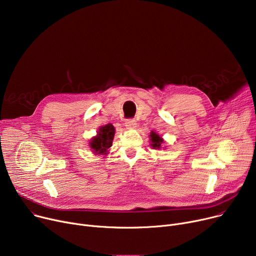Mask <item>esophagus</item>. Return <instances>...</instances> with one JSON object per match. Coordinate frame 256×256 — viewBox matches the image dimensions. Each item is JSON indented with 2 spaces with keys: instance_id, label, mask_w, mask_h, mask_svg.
Instances as JSON below:
<instances>
[{
  "instance_id": "34e87169",
  "label": "esophagus",
  "mask_w": 256,
  "mask_h": 256,
  "mask_svg": "<svg viewBox=\"0 0 256 256\" xmlns=\"http://www.w3.org/2000/svg\"><path fill=\"white\" fill-rule=\"evenodd\" d=\"M126 128H128V130L136 128V126H137V121H136L135 119H128V120L126 121Z\"/></svg>"
}]
</instances>
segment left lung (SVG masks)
<instances>
[{
  "mask_svg": "<svg viewBox=\"0 0 256 256\" xmlns=\"http://www.w3.org/2000/svg\"><path fill=\"white\" fill-rule=\"evenodd\" d=\"M150 146L152 147L154 150H160V145L163 144L164 140L162 139V137H160L156 132H154V130L150 132Z\"/></svg>",
  "mask_w": 256,
  "mask_h": 256,
  "instance_id": "8db88e82",
  "label": "left lung"
}]
</instances>
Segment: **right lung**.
<instances>
[{"instance_id":"right-lung-1","label":"right lung","mask_w":256,"mask_h":256,"mask_svg":"<svg viewBox=\"0 0 256 256\" xmlns=\"http://www.w3.org/2000/svg\"><path fill=\"white\" fill-rule=\"evenodd\" d=\"M114 135L115 128L111 124L100 126L98 130V135L93 137L90 141L92 152L98 154H106L108 150L112 146Z\"/></svg>"}]
</instances>
